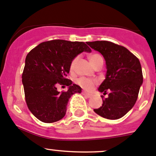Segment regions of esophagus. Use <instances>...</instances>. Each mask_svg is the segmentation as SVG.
Masks as SVG:
<instances>
[{"mask_svg":"<svg viewBox=\"0 0 156 156\" xmlns=\"http://www.w3.org/2000/svg\"><path fill=\"white\" fill-rule=\"evenodd\" d=\"M82 94H83V95L85 96L86 97H87V98H90V97H91V96H92V94H88V93L85 92V91H83V92H82Z\"/></svg>","mask_w":156,"mask_h":156,"instance_id":"1","label":"esophagus"}]
</instances>
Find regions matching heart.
Here are the masks:
<instances>
[{
    "label": "heart",
    "mask_w": 156,
    "mask_h": 156,
    "mask_svg": "<svg viewBox=\"0 0 156 156\" xmlns=\"http://www.w3.org/2000/svg\"><path fill=\"white\" fill-rule=\"evenodd\" d=\"M77 60H78V57H75L72 59V62H71L70 69L72 71L75 69ZM89 60L90 62V63L92 64L94 67H95L99 62H101V61L103 62V57H102L99 53H92V54L90 55ZM76 83L80 86V87L84 88V89L87 90H92L93 88L98 84V81L96 79H90V78L81 77V78H79L78 79H77Z\"/></svg>",
    "instance_id": "heart-1"
}]
</instances>
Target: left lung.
Here are the masks:
<instances>
[{"instance_id":"8db88e82","label":"left lung","mask_w":156,"mask_h":156,"mask_svg":"<svg viewBox=\"0 0 156 156\" xmlns=\"http://www.w3.org/2000/svg\"><path fill=\"white\" fill-rule=\"evenodd\" d=\"M94 50L100 52L106 60V79L99 91L108 97L94 111L107 119L115 120L123 117L134 106L143 83V72L140 60L126 48L111 41L87 42Z\"/></svg>"}]
</instances>
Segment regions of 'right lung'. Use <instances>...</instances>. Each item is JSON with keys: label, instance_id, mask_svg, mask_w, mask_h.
Masks as SVG:
<instances>
[{"label": "right lung", "instance_id": "1", "mask_svg": "<svg viewBox=\"0 0 156 156\" xmlns=\"http://www.w3.org/2000/svg\"><path fill=\"white\" fill-rule=\"evenodd\" d=\"M91 52L84 42L52 40L42 42L27 54L22 75L26 104L31 112L44 123L65 116L69 98L81 88L67 78L72 59L82 52ZM67 86V91L58 87Z\"/></svg>", "mask_w": 156, "mask_h": 156}]
</instances>
